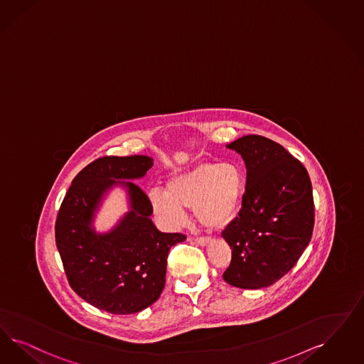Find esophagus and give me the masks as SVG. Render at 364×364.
I'll use <instances>...</instances> for the list:
<instances>
[{"mask_svg": "<svg viewBox=\"0 0 364 364\" xmlns=\"http://www.w3.org/2000/svg\"><path fill=\"white\" fill-rule=\"evenodd\" d=\"M195 240H196V243H198V245H200V246H207V245L211 242V238H207V237H199V238H196Z\"/></svg>", "mask_w": 364, "mask_h": 364, "instance_id": "34e87169", "label": "esophagus"}]
</instances>
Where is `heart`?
I'll return each instance as SVG.
<instances>
[{
  "label": "heart",
  "instance_id": "b5f03b06",
  "mask_svg": "<svg viewBox=\"0 0 364 364\" xmlns=\"http://www.w3.org/2000/svg\"><path fill=\"white\" fill-rule=\"evenodd\" d=\"M243 175L234 163H199L168 177L164 192H151V211L166 228L180 226L184 210H193L203 226L218 230L228 226L239 211Z\"/></svg>",
  "mask_w": 364,
  "mask_h": 364
}]
</instances>
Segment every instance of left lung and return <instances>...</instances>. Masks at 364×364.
<instances>
[{
  "label": "left lung",
  "mask_w": 364,
  "mask_h": 364,
  "mask_svg": "<svg viewBox=\"0 0 364 364\" xmlns=\"http://www.w3.org/2000/svg\"><path fill=\"white\" fill-rule=\"evenodd\" d=\"M226 146L242 156L247 177L239 216L222 232L232 249L223 278L237 288H266L297 264L311 242V178L297 159L269 138L251 134Z\"/></svg>",
  "instance_id": "obj_1"
}]
</instances>
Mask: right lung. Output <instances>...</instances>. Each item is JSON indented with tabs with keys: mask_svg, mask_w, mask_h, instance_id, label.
<instances>
[{
	"mask_svg": "<svg viewBox=\"0 0 364 364\" xmlns=\"http://www.w3.org/2000/svg\"><path fill=\"white\" fill-rule=\"evenodd\" d=\"M151 166L148 156H106L88 164L73 180L56 218V246L70 287L109 314H137L159 300L168 252L187 238L157 230L146 193L132 181H119L141 178ZM115 185L127 188L131 210L100 235L92 226L95 213Z\"/></svg>",
	"mask_w": 364,
	"mask_h": 364,
	"instance_id": "add662e5",
	"label": "right lung"
}]
</instances>
